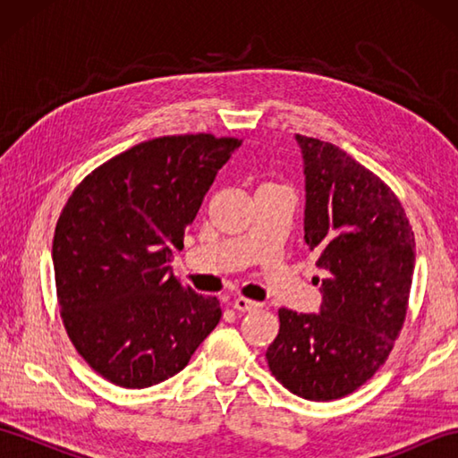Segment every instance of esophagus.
I'll return each mask as SVG.
<instances>
[{
    "instance_id": "esophagus-1",
    "label": "esophagus",
    "mask_w": 458,
    "mask_h": 458,
    "mask_svg": "<svg viewBox=\"0 0 458 458\" xmlns=\"http://www.w3.org/2000/svg\"><path fill=\"white\" fill-rule=\"evenodd\" d=\"M234 307L238 310H244V313H250V310H258L261 307V303H258V301H251L248 297H236Z\"/></svg>"
}]
</instances>
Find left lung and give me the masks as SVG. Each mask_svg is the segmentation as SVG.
<instances>
[{"instance_id":"left-lung-1","label":"left lung","mask_w":458,"mask_h":458,"mask_svg":"<svg viewBox=\"0 0 458 458\" xmlns=\"http://www.w3.org/2000/svg\"><path fill=\"white\" fill-rule=\"evenodd\" d=\"M295 138L305 169V242L325 271L323 303L318 315L279 309L266 358L289 392L330 402L356 392L390 356L410 301L415 236L377 174L333 143Z\"/></svg>"}]
</instances>
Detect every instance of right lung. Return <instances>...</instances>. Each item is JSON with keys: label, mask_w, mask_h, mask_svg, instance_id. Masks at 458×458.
<instances>
[{"label": "right lung", "mask_w": 458, "mask_h": 458, "mask_svg": "<svg viewBox=\"0 0 458 458\" xmlns=\"http://www.w3.org/2000/svg\"><path fill=\"white\" fill-rule=\"evenodd\" d=\"M242 145L212 133L165 135L94 169L58 216L56 299L66 335L108 382L141 390L174 376L222 317L171 274L218 169Z\"/></svg>", "instance_id": "add662e5"}]
</instances>
